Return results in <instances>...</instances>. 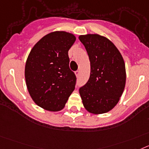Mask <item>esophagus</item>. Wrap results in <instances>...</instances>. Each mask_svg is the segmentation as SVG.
<instances>
[{
  "label": "esophagus",
  "mask_w": 149,
  "mask_h": 149,
  "mask_svg": "<svg viewBox=\"0 0 149 149\" xmlns=\"http://www.w3.org/2000/svg\"><path fill=\"white\" fill-rule=\"evenodd\" d=\"M75 74H76V76L78 77V76H79V74H80V71L79 70H76V72H75Z\"/></svg>",
  "instance_id": "34e87169"
}]
</instances>
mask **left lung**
Segmentation results:
<instances>
[{"label":"left lung","mask_w":149,"mask_h":149,"mask_svg":"<svg viewBox=\"0 0 149 149\" xmlns=\"http://www.w3.org/2000/svg\"><path fill=\"white\" fill-rule=\"evenodd\" d=\"M85 46L91 63V74L79 88L85 108L102 114L110 111L119 101L126 82L125 64L116 46L104 37L87 34L79 37Z\"/></svg>","instance_id":"1"}]
</instances>
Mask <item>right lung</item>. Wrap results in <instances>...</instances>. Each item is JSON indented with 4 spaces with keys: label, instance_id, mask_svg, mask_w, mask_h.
Masks as SVG:
<instances>
[{
    "label": "right lung",
    "instance_id": "1",
    "mask_svg": "<svg viewBox=\"0 0 149 149\" xmlns=\"http://www.w3.org/2000/svg\"><path fill=\"white\" fill-rule=\"evenodd\" d=\"M75 40L72 33L52 32L37 42L28 55L24 70L28 92L46 110L62 109L75 89L76 76L70 69L68 56Z\"/></svg>",
    "mask_w": 149,
    "mask_h": 149
}]
</instances>
